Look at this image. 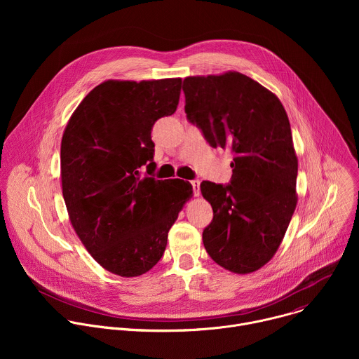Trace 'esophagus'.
I'll use <instances>...</instances> for the list:
<instances>
[{"label":"esophagus","instance_id":"esophagus-1","mask_svg":"<svg viewBox=\"0 0 359 359\" xmlns=\"http://www.w3.org/2000/svg\"><path fill=\"white\" fill-rule=\"evenodd\" d=\"M191 186H193L194 196L198 197V196H200V182H198V180H191Z\"/></svg>","mask_w":359,"mask_h":359}]
</instances>
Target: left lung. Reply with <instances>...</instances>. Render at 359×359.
Masks as SVG:
<instances>
[{"instance_id":"obj_1","label":"left lung","mask_w":359,"mask_h":359,"mask_svg":"<svg viewBox=\"0 0 359 359\" xmlns=\"http://www.w3.org/2000/svg\"><path fill=\"white\" fill-rule=\"evenodd\" d=\"M182 88L187 119L212 147L234 155L230 184H200L213 208L204 248L231 273L257 271L274 257L298 201L287 112L276 93L237 71L187 76Z\"/></svg>"}]
</instances>
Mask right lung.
<instances>
[{
	"label": "right lung",
	"instance_id": "right-lung-1",
	"mask_svg": "<svg viewBox=\"0 0 359 359\" xmlns=\"http://www.w3.org/2000/svg\"><path fill=\"white\" fill-rule=\"evenodd\" d=\"M182 78L108 79L71 115L61 142V183L71 224L93 260L137 277L162 259L168 233L193 196L189 182L140 177L155 162L150 132L175 114Z\"/></svg>",
	"mask_w": 359,
	"mask_h": 359
}]
</instances>
